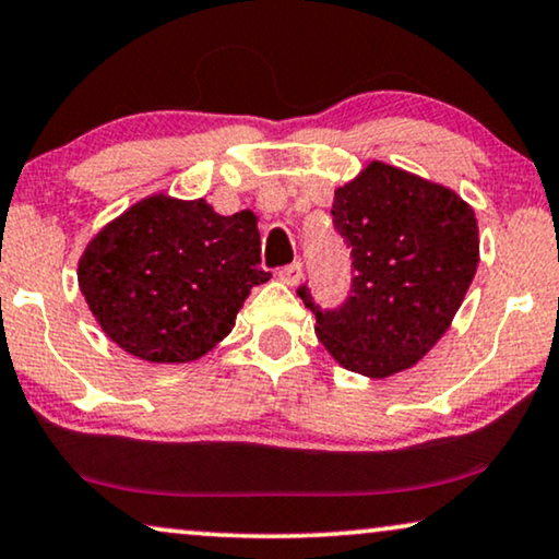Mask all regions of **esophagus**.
Segmentation results:
<instances>
[{"instance_id": "34e87169", "label": "esophagus", "mask_w": 559, "mask_h": 559, "mask_svg": "<svg viewBox=\"0 0 559 559\" xmlns=\"http://www.w3.org/2000/svg\"><path fill=\"white\" fill-rule=\"evenodd\" d=\"M301 275H304L301 260H296V263H292V265H284V267H281V271H278V278L284 281V284H288V286L299 284Z\"/></svg>"}]
</instances>
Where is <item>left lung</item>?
I'll return each mask as SVG.
<instances>
[{"mask_svg": "<svg viewBox=\"0 0 559 559\" xmlns=\"http://www.w3.org/2000/svg\"><path fill=\"white\" fill-rule=\"evenodd\" d=\"M332 225L349 248V292L319 307L317 337L342 368L385 378L412 368L448 332L478 267L475 214L455 191L370 163L334 191Z\"/></svg>", "mask_w": 559, "mask_h": 559, "instance_id": "8db88e82", "label": "left lung"}]
</instances>
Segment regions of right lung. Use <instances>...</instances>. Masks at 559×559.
<instances>
[{
	"label": "right lung",
	"mask_w": 559,
	"mask_h": 559,
	"mask_svg": "<svg viewBox=\"0 0 559 559\" xmlns=\"http://www.w3.org/2000/svg\"><path fill=\"white\" fill-rule=\"evenodd\" d=\"M260 267L252 212L153 197L88 242L79 286L107 337L151 362H189L233 330Z\"/></svg>",
	"instance_id": "1"
}]
</instances>
